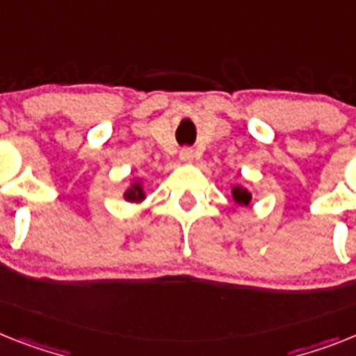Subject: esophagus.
Wrapping results in <instances>:
<instances>
[{
	"mask_svg": "<svg viewBox=\"0 0 356 356\" xmlns=\"http://www.w3.org/2000/svg\"><path fill=\"white\" fill-rule=\"evenodd\" d=\"M179 157H181V161H184V163H190V161L193 159V150L192 148H183V150L179 152Z\"/></svg>",
	"mask_w": 356,
	"mask_h": 356,
	"instance_id": "1",
	"label": "esophagus"
}]
</instances>
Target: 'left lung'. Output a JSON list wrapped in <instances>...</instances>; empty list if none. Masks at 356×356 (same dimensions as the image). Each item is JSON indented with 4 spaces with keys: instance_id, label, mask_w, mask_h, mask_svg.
<instances>
[{
    "instance_id": "obj_1",
    "label": "left lung",
    "mask_w": 356,
    "mask_h": 356,
    "mask_svg": "<svg viewBox=\"0 0 356 356\" xmlns=\"http://www.w3.org/2000/svg\"><path fill=\"white\" fill-rule=\"evenodd\" d=\"M234 199L238 204H250L252 201V195L246 192V190H241V188H234Z\"/></svg>"
}]
</instances>
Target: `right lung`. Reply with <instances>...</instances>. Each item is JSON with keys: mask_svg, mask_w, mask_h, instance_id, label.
Returning a JSON list of instances; mask_svg holds the SVG:
<instances>
[{"mask_svg": "<svg viewBox=\"0 0 356 356\" xmlns=\"http://www.w3.org/2000/svg\"><path fill=\"white\" fill-rule=\"evenodd\" d=\"M124 197H127L128 201H141L145 193H143V188L139 184H134V188H130Z\"/></svg>", "mask_w": 356, "mask_h": 356, "instance_id": "right-lung-1", "label": "right lung"}]
</instances>
